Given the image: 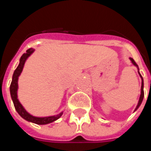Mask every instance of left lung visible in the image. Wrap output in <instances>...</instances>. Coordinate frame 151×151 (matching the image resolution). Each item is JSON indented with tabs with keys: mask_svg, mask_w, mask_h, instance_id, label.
Instances as JSON below:
<instances>
[{
	"mask_svg": "<svg viewBox=\"0 0 151 151\" xmlns=\"http://www.w3.org/2000/svg\"><path fill=\"white\" fill-rule=\"evenodd\" d=\"M129 59L131 60L132 63L133 64L134 66H136L137 67V69H138V73L139 74V76H140L141 78V80H142V82H141V91H140V96H139V102H138V104H137V106H136V109H135V110L134 111H136L137 109H138L139 107V106L141 105V103H142V102H143V97H144V92H143V78H142V76H141L140 73H139V66L136 63V62L134 61V59H132V58H129Z\"/></svg>",
	"mask_w": 151,
	"mask_h": 151,
	"instance_id": "1",
	"label": "left lung"
}]
</instances>
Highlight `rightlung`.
<instances>
[{
	"label": "right lung",
	"mask_w": 151,
	"mask_h": 151,
	"mask_svg": "<svg viewBox=\"0 0 151 151\" xmlns=\"http://www.w3.org/2000/svg\"><path fill=\"white\" fill-rule=\"evenodd\" d=\"M34 52V48H29V49L27 50V52L22 55L21 58H20L19 66H17V68L15 69V70L14 71V73H13L12 75V83H11L10 85V94L13 103H14V106H15V110H16L18 114L23 119H25L27 122H32V123H34V124H47L59 119V117L63 115V111L59 113V114L53 115V116H48V117H35V116H33L29 113L27 112L26 109L23 107V106L20 103L19 99H18L17 92L18 88H19V86H18L19 77L21 73H22L23 67H24V64L26 63V61H27V59L33 54Z\"/></svg>",
	"instance_id": "1"
}]
</instances>
